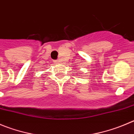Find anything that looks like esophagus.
<instances>
[{
    "label": "esophagus",
    "instance_id": "obj_1",
    "mask_svg": "<svg viewBox=\"0 0 134 134\" xmlns=\"http://www.w3.org/2000/svg\"><path fill=\"white\" fill-rule=\"evenodd\" d=\"M55 63H60V61H59V60H56V61H55Z\"/></svg>",
    "mask_w": 134,
    "mask_h": 134
}]
</instances>
